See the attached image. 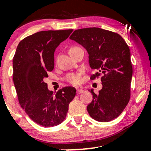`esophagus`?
<instances>
[{
    "label": "esophagus",
    "instance_id": "esophagus-1",
    "mask_svg": "<svg viewBox=\"0 0 151 151\" xmlns=\"http://www.w3.org/2000/svg\"><path fill=\"white\" fill-rule=\"evenodd\" d=\"M83 91H84V90H83L82 89H77V94H79V93H81L83 92Z\"/></svg>",
    "mask_w": 151,
    "mask_h": 151
}]
</instances>
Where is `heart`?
I'll return each instance as SVG.
<instances>
[{
	"label": "heart",
	"instance_id": "obj_1",
	"mask_svg": "<svg viewBox=\"0 0 151 151\" xmlns=\"http://www.w3.org/2000/svg\"><path fill=\"white\" fill-rule=\"evenodd\" d=\"M79 47L73 46L70 49V51H72L76 48H78ZM66 81L70 83L73 85H78L82 81V72L79 71L77 72H74V73H70L67 74L65 77Z\"/></svg>",
	"mask_w": 151,
	"mask_h": 151
}]
</instances>
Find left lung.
<instances>
[{"instance_id":"left-lung-1","label":"left lung","mask_w":151,"mask_h":151,"mask_svg":"<svg viewBox=\"0 0 151 151\" xmlns=\"http://www.w3.org/2000/svg\"><path fill=\"white\" fill-rule=\"evenodd\" d=\"M70 38L87 50L90 67L96 72L90 79L101 76L102 89L96 93L89 90L93 100L87 106L88 113L100 122L114 120L131 96L133 67L129 46L120 35L99 27L78 29Z\"/></svg>"}]
</instances>
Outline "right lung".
<instances>
[{"mask_svg": "<svg viewBox=\"0 0 151 151\" xmlns=\"http://www.w3.org/2000/svg\"><path fill=\"white\" fill-rule=\"evenodd\" d=\"M73 31L44 30L19 42L13 60V79L20 106L34 122L44 127L65 120L76 89L66 86L55 94L43 81L55 66L54 52Z\"/></svg>", "mask_w": 151, "mask_h": 151, "instance_id": "add662e5", "label": "right lung"}]
</instances>
